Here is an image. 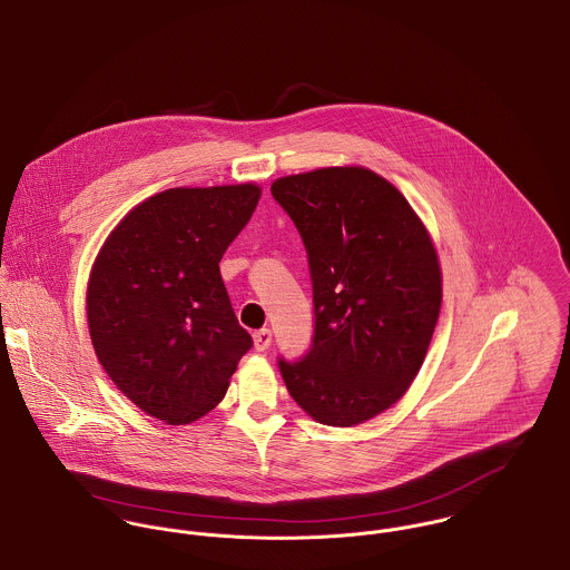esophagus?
<instances>
[{
    "label": "esophagus",
    "instance_id": "obj_1",
    "mask_svg": "<svg viewBox=\"0 0 570 570\" xmlns=\"http://www.w3.org/2000/svg\"><path fill=\"white\" fill-rule=\"evenodd\" d=\"M253 342H255V350H257V352H264V350H268V347H271L273 335H271V331H268V328H262V331L253 333Z\"/></svg>",
    "mask_w": 570,
    "mask_h": 570
}]
</instances>
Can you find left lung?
<instances>
[{
	"label": "left lung",
	"mask_w": 570,
	"mask_h": 570,
	"mask_svg": "<svg viewBox=\"0 0 570 570\" xmlns=\"http://www.w3.org/2000/svg\"><path fill=\"white\" fill-rule=\"evenodd\" d=\"M302 235L315 331L297 361L277 358L302 410L333 428L396 403L419 374L441 313V266L410 203L363 167L273 183Z\"/></svg>",
	"instance_id": "8db88e82"
}]
</instances>
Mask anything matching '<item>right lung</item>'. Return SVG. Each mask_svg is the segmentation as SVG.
<instances>
[{"instance_id": "obj_1", "label": "right lung", "mask_w": 570, "mask_h": 570, "mask_svg": "<svg viewBox=\"0 0 570 570\" xmlns=\"http://www.w3.org/2000/svg\"><path fill=\"white\" fill-rule=\"evenodd\" d=\"M259 187L167 189L112 230L88 284L95 352L116 387L169 425L216 407L250 335L220 275Z\"/></svg>"}]
</instances>
